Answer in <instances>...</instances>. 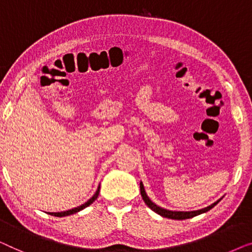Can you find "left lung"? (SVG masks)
<instances>
[{"instance_id": "obj_1", "label": "left lung", "mask_w": 252, "mask_h": 252, "mask_svg": "<svg viewBox=\"0 0 252 252\" xmlns=\"http://www.w3.org/2000/svg\"><path fill=\"white\" fill-rule=\"evenodd\" d=\"M140 194H141V197H143L144 202L147 204V207L151 208L154 212H157L158 215L162 216V217L170 218V219H177V220H183V219L193 218L197 215L204 214V212H207V211L210 210V209L214 208L216 204H218V202L222 198V197L219 198V200L216 201L215 203H212L211 205H209V207H207V208L201 209V210H196V211H171V210H166V209H163L161 207H158V205L155 204L154 202H152L151 198L147 196L146 192H145L144 185H143V183H141V182H140Z\"/></svg>"}]
</instances>
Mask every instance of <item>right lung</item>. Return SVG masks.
Returning a JSON list of instances; mask_svg holds the SVG:
<instances>
[{"label":"right lung","instance_id":"1","mask_svg":"<svg viewBox=\"0 0 252 252\" xmlns=\"http://www.w3.org/2000/svg\"><path fill=\"white\" fill-rule=\"evenodd\" d=\"M99 189H100V185L98 186V189L95 190V193L94 194V196H92V197L90 198V200H88L84 204L80 205V207H76V208H74V209H70V210L62 211V212H49V215L55 216V217H65V216H69V215L76 214V212H79V211H81V210H83L84 208L89 207V205H90L91 203H94V201L95 198H97V197H98V195H99Z\"/></svg>","mask_w":252,"mask_h":252}]
</instances>
